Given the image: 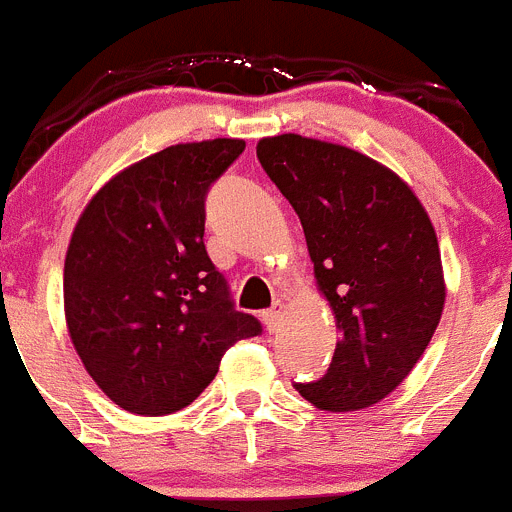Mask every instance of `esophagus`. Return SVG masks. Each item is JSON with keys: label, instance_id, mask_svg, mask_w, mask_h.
<instances>
[{"label": "esophagus", "instance_id": "1", "mask_svg": "<svg viewBox=\"0 0 512 512\" xmlns=\"http://www.w3.org/2000/svg\"><path fill=\"white\" fill-rule=\"evenodd\" d=\"M281 317H284V302H274V307L264 312V322L269 327V332H279Z\"/></svg>", "mask_w": 512, "mask_h": 512}]
</instances>
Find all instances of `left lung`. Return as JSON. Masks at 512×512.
Listing matches in <instances>:
<instances>
[{
	"mask_svg": "<svg viewBox=\"0 0 512 512\" xmlns=\"http://www.w3.org/2000/svg\"><path fill=\"white\" fill-rule=\"evenodd\" d=\"M256 154L302 220L340 330L327 373L297 391L322 411L368 409L401 386L442 320L437 231L409 182L355 149L279 134Z\"/></svg>",
	"mask_w": 512,
	"mask_h": 512,
	"instance_id": "1",
	"label": "left lung"
}]
</instances>
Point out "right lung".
I'll return each mask as SVG.
<instances>
[{
	"label": "right lung",
	"instance_id": "obj_1",
	"mask_svg": "<svg viewBox=\"0 0 512 512\" xmlns=\"http://www.w3.org/2000/svg\"><path fill=\"white\" fill-rule=\"evenodd\" d=\"M243 139L172 144L88 200L63 269L68 335L96 386L139 416L190 406L256 317L233 309L205 251V192Z\"/></svg>",
	"mask_w": 512,
	"mask_h": 512
}]
</instances>
